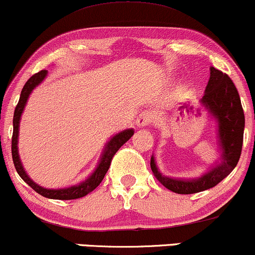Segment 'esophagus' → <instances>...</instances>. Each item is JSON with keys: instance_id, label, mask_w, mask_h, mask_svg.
Masks as SVG:
<instances>
[{"instance_id": "1", "label": "esophagus", "mask_w": 255, "mask_h": 255, "mask_svg": "<svg viewBox=\"0 0 255 255\" xmlns=\"http://www.w3.org/2000/svg\"><path fill=\"white\" fill-rule=\"evenodd\" d=\"M152 119H154V115H152L151 111L145 110L139 113L136 123L139 128H143V127H146V125H150L152 123Z\"/></svg>"}]
</instances>
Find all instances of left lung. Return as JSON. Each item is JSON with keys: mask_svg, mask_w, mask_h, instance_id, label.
Segmentation results:
<instances>
[{"mask_svg": "<svg viewBox=\"0 0 255 255\" xmlns=\"http://www.w3.org/2000/svg\"><path fill=\"white\" fill-rule=\"evenodd\" d=\"M202 104L218 122V138L222 149V161L198 179L178 180L161 174L154 157L151 156L152 174L172 192L192 194L216 186L233 172L240 160L244 143L245 113L238 89L228 75L214 67L210 68V80L206 86Z\"/></svg>", "mask_w": 255, "mask_h": 255, "instance_id": "left-lung-1", "label": "left lung"}]
</instances>
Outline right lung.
Instances as JSON below:
<instances>
[{
  "instance_id": "1",
  "label": "right lung",
  "mask_w": 255,
  "mask_h": 255,
  "mask_svg": "<svg viewBox=\"0 0 255 255\" xmlns=\"http://www.w3.org/2000/svg\"><path fill=\"white\" fill-rule=\"evenodd\" d=\"M47 71L41 70L39 73L34 74L33 76L29 77V80L27 81L23 86L22 91H21L19 103H17L16 107L14 111V117H13V136H11V157H13V162L16 169L17 174L21 176L23 181L26 184H28L35 192L40 194V196L46 197L50 199H59V200H70V199H77L82 198V197L87 196L88 193H91L92 191H94L100 182L103 181L104 176L106 175L107 170H109L111 162H112V158L116 155V152L119 150V148L127 143L128 139L132 137L133 130H125L123 132L116 134L112 139L110 140L109 144L105 148V151L103 152V157H101L100 163L97 167V169L94 170V173L87 179L86 181L81 182L80 185L76 186H71L68 188H61V190H49V188H43L39 185L35 184L34 181H32L29 179V176L26 174L25 169H23L22 164H21L19 154H17V134H19V123H20V117L22 115V111L25 109V105L27 103V99H28L29 94H31L34 87H37L39 83L41 82L46 76Z\"/></svg>"
}]
</instances>
